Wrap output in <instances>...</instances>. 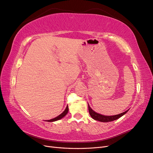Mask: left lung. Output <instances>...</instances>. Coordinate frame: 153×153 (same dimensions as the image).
<instances>
[{"label": "left lung", "mask_w": 153, "mask_h": 153, "mask_svg": "<svg viewBox=\"0 0 153 153\" xmlns=\"http://www.w3.org/2000/svg\"><path fill=\"white\" fill-rule=\"evenodd\" d=\"M88 108H89V114L92 119H94V120H96V121H98L103 122V123H107V122H110V121H115V120H117L119 118L122 117L124 114H126V113L128 112V110L121 114L114 115H108L107 116V115H103L96 112L95 111H94L91 108V106H89V104H88Z\"/></svg>", "instance_id": "8db88e82"}]
</instances>
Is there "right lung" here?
Returning a JSON list of instances; mask_svg holds the SVG:
<instances>
[{"label": "right lung", "instance_id": "add662e5", "mask_svg": "<svg viewBox=\"0 0 153 153\" xmlns=\"http://www.w3.org/2000/svg\"><path fill=\"white\" fill-rule=\"evenodd\" d=\"M68 111H69L68 106H67L66 108H65V110H64V112H63L61 114H60L59 115H58L57 117H55V118H53V119H50V120H48V121H47V122H54V121H58V120H60V119L63 118L64 116H65V115L68 114Z\"/></svg>", "mask_w": 153, "mask_h": 153}]
</instances>
